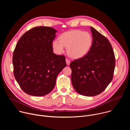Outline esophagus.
Listing matches in <instances>:
<instances>
[{"instance_id":"obj_1","label":"esophagus","mask_w":130,"mask_h":130,"mask_svg":"<svg viewBox=\"0 0 130 130\" xmlns=\"http://www.w3.org/2000/svg\"><path fill=\"white\" fill-rule=\"evenodd\" d=\"M66 64H67V65H69L70 64V60L68 59H67V58L66 59Z\"/></svg>"}]
</instances>
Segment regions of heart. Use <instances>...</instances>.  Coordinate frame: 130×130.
<instances>
[{
  "instance_id": "1",
  "label": "heart",
  "mask_w": 130,
  "mask_h": 130,
  "mask_svg": "<svg viewBox=\"0 0 130 130\" xmlns=\"http://www.w3.org/2000/svg\"><path fill=\"white\" fill-rule=\"evenodd\" d=\"M92 45V37L88 32L80 30L67 31L61 35L58 40L52 42L55 51L61 53L64 47L69 56L73 59H80L86 55L90 50Z\"/></svg>"
}]
</instances>
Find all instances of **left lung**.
Masks as SVG:
<instances>
[{
	"mask_svg": "<svg viewBox=\"0 0 130 130\" xmlns=\"http://www.w3.org/2000/svg\"><path fill=\"white\" fill-rule=\"evenodd\" d=\"M92 45L84 57L71 62V79L75 89L81 95L100 94L112 81L115 58L110 42L93 27H90Z\"/></svg>",
	"mask_w": 130,
	"mask_h": 130,
	"instance_id": "obj_1",
	"label": "left lung"
}]
</instances>
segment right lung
Here are the masks:
<instances>
[{
	"label": "right lung",
	"mask_w": 130,
	"mask_h": 130,
	"mask_svg": "<svg viewBox=\"0 0 130 130\" xmlns=\"http://www.w3.org/2000/svg\"><path fill=\"white\" fill-rule=\"evenodd\" d=\"M57 30L34 27L17 42L13 55V72L22 89L34 96H43L52 90L59 73L66 66L64 55L53 52Z\"/></svg>",
	"instance_id": "obj_1"
}]
</instances>
